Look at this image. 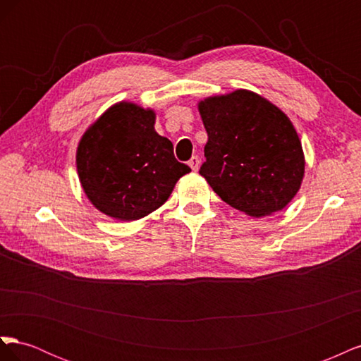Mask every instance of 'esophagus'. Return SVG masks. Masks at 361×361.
Returning <instances> with one entry per match:
<instances>
[{
    "mask_svg": "<svg viewBox=\"0 0 361 361\" xmlns=\"http://www.w3.org/2000/svg\"><path fill=\"white\" fill-rule=\"evenodd\" d=\"M188 164H190V167H191L194 171H197L199 167H200V158H199V157H192V158L188 161Z\"/></svg>",
    "mask_w": 361,
    "mask_h": 361,
    "instance_id": "34e87169",
    "label": "esophagus"
}]
</instances>
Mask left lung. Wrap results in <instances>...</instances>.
<instances>
[{
    "label": "left lung",
    "mask_w": 361,
    "mask_h": 361,
    "mask_svg": "<svg viewBox=\"0 0 361 361\" xmlns=\"http://www.w3.org/2000/svg\"><path fill=\"white\" fill-rule=\"evenodd\" d=\"M199 113L207 133L200 174L221 200L255 218L286 207L305 167L289 117L244 89L206 97Z\"/></svg>",
    "instance_id": "obj_1"
}]
</instances>
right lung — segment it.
I'll return each mask as SVG.
<instances>
[{
  "label": "right lung",
  "instance_id": "right-lung-1",
  "mask_svg": "<svg viewBox=\"0 0 361 361\" xmlns=\"http://www.w3.org/2000/svg\"><path fill=\"white\" fill-rule=\"evenodd\" d=\"M155 117L150 108L117 102L89 126L76 149L87 199L116 220L134 221L157 211L191 171L155 130Z\"/></svg>",
  "mask_w": 361,
  "mask_h": 361
}]
</instances>
